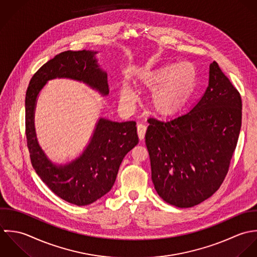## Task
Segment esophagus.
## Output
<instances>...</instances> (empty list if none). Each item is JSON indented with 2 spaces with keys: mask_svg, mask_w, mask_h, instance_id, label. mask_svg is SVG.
<instances>
[{
  "mask_svg": "<svg viewBox=\"0 0 257 257\" xmlns=\"http://www.w3.org/2000/svg\"><path fill=\"white\" fill-rule=\"evenodd\" d=\"M146 129H147V127L144 124H138L137 125V132H138V136H139L140 140L144 139L145 133H146Z\"/></svg>",
  "mask_w": 257,
  "mask_h": 257,
  "instance_id": "obj_1",
  "label": "esophagus"
}]
</instances>
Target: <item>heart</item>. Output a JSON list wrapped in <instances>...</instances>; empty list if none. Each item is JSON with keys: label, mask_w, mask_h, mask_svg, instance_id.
I'll return each instance as SVG.
<instances>
[{"label": "heart", "mask_w": 257, "mask_h": 257, "mask_svg": "<svg viewBox=\"0 0 257 257\" xmlns=\"http://www.w3.org/2000/svg\"><path fill=\"white\" fill-rule=\"evenodd\" d=\"M142 81L154 88L151 103L162 113L173 110L181 99L193 88L197 79V70L193 63L182 61L164 64L154 70L144 72ZM134 100V92L128 82H124L121 90V102L130 105Z\"/></svg>", "instance_id": "heart-1"}]
</instances>
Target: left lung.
<instances>
[{
    "mask_svg": "<svg viewBox=\"0 0 257 257\" xmlns=\"http://www.w3.org/2000/svg\"><path fill=\"white\" fill-rule=\"evenodd\" d=\"M241 107L238 90L213 61L205 94L191 111L147 120L152 181L166 203L192 207L219 189L237 144Z\"/></svg>",
    "mask_w": 257,
    "mask_h": 257,
    "instance_id": "left-lung-1",
    "label": "left lung"
}]
</instances>
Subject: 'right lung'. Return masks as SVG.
I'll return each instance as SVG.
<instances>
[{
	"label": "right lung",
	"mask_w": 257,
	"mask_h": 257,
	"mask_svg": "<svg viewBox=\"0 0 257 257\" xmlns=\"http://www.w3.org/2000/svg\"><path fill=\"white\" fill-rule=\"evenodd\" d=\"M95 53L85 50L58 53L33 75L26 93V136L32 165L56 196L76 205H90L111 190L123 158L138 144L136 122L100 118L82 155L67 165L55 166L38 144L34 113L39 92L56 77L83 81L107 95V74L98 67Z\"/></svg>",
	"instance_id": "obj_1"
}]
</instances>
